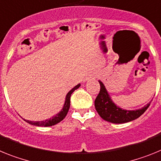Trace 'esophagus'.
<instances>
[{
	"label": "esophagus",
	"instance_id": "1",
	"mask_svg": "<svg viewBox=\"0 0 161 161\" xmlns=\"http://www.w3.org/2000/svg\"><path fill=\"white\" fill-rule=\"evenodd\" d=\"M91 78H92V76H90V77H88V78H87V79H91Z\"/></svg>",
	"mask_w": 161,
	"mask_h": 161
}]
</instances>
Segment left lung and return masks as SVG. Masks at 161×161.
Returning <instances> with one entry per match:
<instances>
[{
	"mask_svg": "<svg viewBox=\"0 0 161 161\" xmlns=\"http://www.w3.org/2000/svg\"><path fill=\"white\" fill-rule=\"evenodd\" d=\"M99 82L100 85V91L95 100V107L100 117L108 122L122 124L134 121L140 117L150 105L151 103H148L144 107L139 109H123L114 104L104 83L100 80H99Z\"/></svg>",
	"mask_w": 161,
	"mask_h": 161,
	"instance_id": "8db88e82",
	"label": "left lung"
}]
</instances>
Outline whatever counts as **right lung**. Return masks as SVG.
I'll use <instances>...</instances> for the list:
<instances>
[{
	"instance_id": "right-lung-1",
	"label": "right lung",
	"mask_w": 161,
	"mask_h": 161,
	"mask_svg": "<svg viewBox=\"0 0 161 161\" xmlns=\"http://www.w3.org/2000/svg\"><path fill=\"white\" fill-rule=\"evenodd\" d=\"M80 83L74 87V88L71 89L68 93H67L66 96H65V104H64L63 108H62V109L57 114H56L55 116L52 117V118H49V119H46L45 121H29V120H26L23 119L24 121H26V122L31 124V125H36V126H52V125H54L57 123H59L60 121H61L62 120L64 119L66 116L67 113L69 111V106H70V96L71 94H72L73 92H75L76 89H78L80 86Z\"/></svg>"
}]
</instances>
